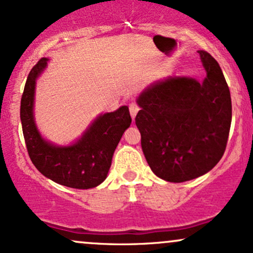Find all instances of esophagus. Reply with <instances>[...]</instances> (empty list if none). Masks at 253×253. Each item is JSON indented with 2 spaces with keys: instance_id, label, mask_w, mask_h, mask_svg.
Wrapping results in <instances>:
<instances>
[{
  "instance_id": "esophagus-1",
  "label": "esophagus",
  "mask_w": 253,
  "mask_h": 253,
  "mask_svg": "<svg viewBox=\"0 0 253 253\" xmlns=\"http://www.w3.org/2000/svg\"><path fill=\"white\" fill-rule=\"evenodd\" d=\"M139 106L136 103H130L129 104V113H130V117H132L133 119L135 118V115H136V113L139 112Z\"/></svg>"
}]
</instances>
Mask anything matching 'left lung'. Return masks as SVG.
Returning a JSON list of instances; mask_svg holds the SVG:
<instances>
[{"instance_id":"8db88e82","label":"left lung","mask_w":253,"mask_h":253,"mask_svg":"<svg viewBox=\"0 0 253 253\" xmlns=\"http://www.w3.org/2000/svg\"><path fill=\"white\" fill-rule=\"evenodd\" d=\"M207 76L168 77L139 95L135 125L141 149L156 176L181 183L205 175L223 156L232 121V102L221 68L199 51Z\"/></svg>"}]
</instances>
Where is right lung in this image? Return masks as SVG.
Instances as JSON below:
<instances>
[{
  "mask_svg": "<svg viewBox=\"0 0 253 253\" xmlns=\"http://www.w3.org/2000/svg\"><path fill=\"white\" fill-rule=\"evenodd\" d=\"M47 60L42 58L33 66L21 97L20 119L28 155L34 167L58 184L75 189L95 188L106 179L114 151L132 123L128 107L98 115L83 135L69 146L45 140L37 128L33 107L36 81L47 66Z\"/></svg>",
  "mask_w": 253,
  "mask_h": 253,
  "instance_id": "add662e5",
  "label": "right lung"
}]
</instances>
